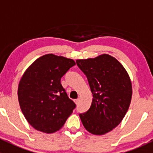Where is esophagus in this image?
Returning a JSON list of instances; mask_svg holds the SVG:
<instances>
[{
  "instance_id": "obj_1",
  "label": "esophagus",
  "mask_w": 153,
  "mask_h": 153,
  "mask_svg": "<svg viewBox=\"0 0 153 153\" xmlns=\"http://www.w3.org/2000/svg\"><path fill=\"white\" fill-rule=\"evenodd\" d=\"M74 101H75V104H78V102H79V99H78H78H75V100H74Z\"/></svg>"
}]
</instances>
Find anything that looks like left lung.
Here are the masks:
<instances>
[{"mask_svg": "<svg viewBox=\"0 0 153 153\" xmlns=\"http://www.w3.org/2000/svg\"><path fill=\"white\" fill-rule=\"evenodd\" d=\"M76 64L86 75L93 96L89 110L79 115L81 122L90 133L104 135L121 122L129 109L130 78L122 64L107 54L78 59Z\"/></svg>", "mask_w": 153, "mask_h": 153, "instance_id": "left-lung-1", "label": "left lung"}]
</instances>
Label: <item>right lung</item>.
<instances>
[{
    "instance_id": "right-lung-1",
    "label": "right lung",
    "mask_w": 153,
    "mask_h": 153,
    "mask_svg": "<svg viewBox=\"0 0 153 153\" xmlns=\"http://www.w3.org/2000/svg\"><path fill=\"white\" fill-rule=\"evenodd\" d=\"M74 65L72 59L47 54L35 60L21 77L18 101L27 121L37 130L57 132L73 112L75 104L67 96L61 78Z\"/></svg>"
}]
</instances>
